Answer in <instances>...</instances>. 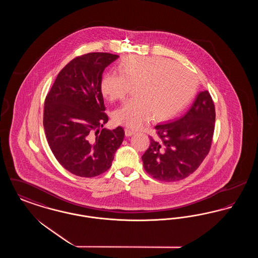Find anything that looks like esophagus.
Masks as SVG:
<instances>
[{
    "mask_svg": "<svg viewBox=\"0 0 258 258\" xmlns=\"http://www.w3.org/2000/svg\"><path fill=\"white\" fill-rule=\"evenodd\" d=\"M135 134V131L130 130V128H124V135H125V136H132V135H134Z\"/></svg>",
    "mask_w": 258,
    "mask_h": 258,
    "instance_id": "34e87169",
    "label": "esophagus"
}]
</instances>
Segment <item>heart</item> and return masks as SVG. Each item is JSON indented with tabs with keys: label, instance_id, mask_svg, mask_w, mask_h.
<instances>
[{
	"label": "heart",
	"instance_id": "b5f03b06",
	"mask_svg": "<svg viewBox=\"0 0 258 258\" xmlns=\"http://www.w3.org/2000/svg\"><path fill=\"white\" fill-rule=\"evenodd\" d=\"M119 74L107 73L100 91L109 101L125 98L132 88L134 98L113 112L114 123L138 130L154 118L171 119L184 109L197 89L195 74L161 57L127 56L118 66Z\"/></svg>",
	"mask_w": 258,
	"mask_h": 258
}]
</instances>
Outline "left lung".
<instances>
[{
  "label": "left lung",
  "mask_w": 258,
  "mask_h": 258,
  "mask_svg": "<svg viewBox=\"0 0 258 258\" xmlns=\"http://www.w3.org/2000/svg\"><path fill=\"white\" fill-rule=\"evenodd\" d=\"M215 120V104L210 93L200 92L183 117L155 126L157 135L150 136V146L142 156L144 169L162 182L188 177L209 154Z\"/></svg>",
  "instance_id": "left-lung-1"
}]
</instances>
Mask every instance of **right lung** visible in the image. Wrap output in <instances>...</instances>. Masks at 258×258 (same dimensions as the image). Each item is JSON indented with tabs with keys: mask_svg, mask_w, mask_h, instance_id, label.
<instances>
[{
	"mask_svg": "<svg viewBox=\"0 0 258 258\" xmlns=\"http://www.w3.org/2000/svg\"><path fill=\"white\" fill-rule=\"evenodd\" d=\"M118 55L93 52L74 58L58 74L44 101L43 126L50 149L74 175L96 177L110 168L124 137L108 122L100 91L102 73Z\"/></svg>",
	"mask_w": 258,
	"mask_h": 258,
	"instance_id": "right-lung-1",
	"label": "right lung"
}]
</instances>
